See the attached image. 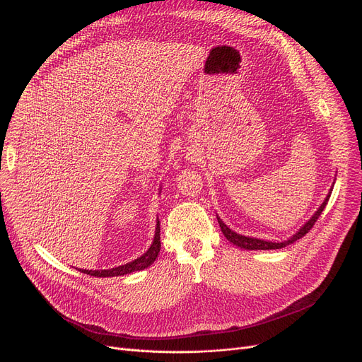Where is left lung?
<instances>
[{
	"instance_id": "8db88e82",
	"label": "left lung",
	"mask_w": 362,
	"mask_h": 362,
	"mask_svg": "<svg viewBox=\"0 0 362 362\" xmlns=\"http://www.w3.org/2000/svg\"><path fill=\"white\" fill-rule=\"evenodd\" d=\"M330 192H332V188L327 194V197L325 199V202L322 203V206L317 209V211L304 223L303 228H300V230H297L291 238H288L287 240H283V242H269V240H262V239H257V238H249V236H242L236 232H233L232 229H229L223 221H221V218L217 216V221H218V226L221 229V232H223V235L226 236L228 240H230L233 245L239 246V247H243V249H249V251H255V249H262V251H267V249H281L293 242H296L297 239L303 238L305 233H309V230L313 228V225L316 223V220L319 218V216L322 214L323 209L326 207L327 202H329V197H330Z\"/></svg>"
}]
</instances>
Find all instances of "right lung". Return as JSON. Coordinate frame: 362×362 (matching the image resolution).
I'll list each match as a JSON object with an SVG mask.
<instances>
[{"label": "right lung", "instance_id": "right-lung-1", "mask_svg": "<svg viewBox=\"0 0 362 362\" xmlns=\"http://www.w3.org/2000/svg\"><path fill=\"white\" fill-rule=\"evenodd\" d=\"M160 228H159V220L156 221V229H155V236H153V242L151 245V247L148 249V251L139 257L137 259L132 261V262H127L124 265H120V267H116V268H111V269H79L84 274H88V275H93V276H120V275H126V274H130V272H134V271H142L145 268H148L156 258H158V254L160 251Z\"/></svg>", "mask_w": 362, "mask_h": 362}]
</instances>
